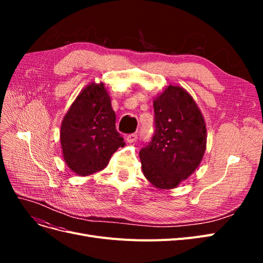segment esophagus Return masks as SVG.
<instances>
[{
  "label": "esophagus",
  "mask_w": 263,
  "mask_h": 263,
  "mask_svg": "<svg viewBox=\"0 0 263 263\" xmlns=\"http://www.w3.org/2000/svg\"><path fill=\"white\" fill-rule=\"evenodd\" d=\"M137 135L136 134H130L128 135V136H126V141L129 142V144H132V142H135L137 140Z\"/></svg>",
  "instance_id": "esophagus-1"
}]
</instances>
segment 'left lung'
<instances>
[{"label": "left lung", "mask_w": 263, "mask_h": 263, "mask_svg": "<svg viewBox=\"0 0 263 263\" xmlns=\"http://www.w3.org/2000/svg\"><path fill=\"white\" fill-rule=\"evenodd\" d=\"M156 130L139 153L142 173L157 189L171 190L200 165L206 149V125L194 99L169 85L154 99Z\"/></svg>", "instance_id": "1"}]
</instances>
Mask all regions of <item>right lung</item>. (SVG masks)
<instances>
[{"label": "right lung", "instance_id": "1", "mask_svg": "<svg viewBox=\"0 0 263 263\" xmlns=\"http://www.w3.org/2000/svg\"><path fill=\"white\" fill-rule=\"evenodd\" d=\"M115 122L105 84L92 82L82 89L60 127L62 156L76 174L86 177L103 170L115 151L125 146Z\"/></svg>", "mask_w": 263, "mask_h": 263}]
</instances>
